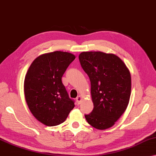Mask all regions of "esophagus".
<instances>
[{"instance_id": "esophagus-1", "label": "esophagus", "mask_w": 156, "mask_h": 156, "mask_svg": "<svg viewBox=\"0 0 156 156\" xmlns=\"http://www.w3.org/2000/svg\"><path fill=\"white\" fill-rule=\"evenodd\" d=\"M76 102H77L78 104H80L81 100H82V97H81V95H79V96L76 98Z\"/></svg>"}]
</instances>
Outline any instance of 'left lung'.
Here are the masks:
<instances>
[{
	"instance_id": "obj_1",
	"label": "left lung",
	"mask_w": 156,
	"mask_h": 156,
	"mask_svg": "<svg viewBox=\"0 0 156 156\" xmlns=\"http://www.w3.org/2000/svg\"><path fill=\"white\" fill-rule=\"evenodd\" d=\"M79 59L90 79L94 106L85 118L95 128L106 130L114 125L128 107L131 94L130 70L113 54L83 51Z\"/></svg>"
}]
</instances>
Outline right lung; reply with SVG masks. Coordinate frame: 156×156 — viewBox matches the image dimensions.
Segmentation results:
<instances>
[{
	"label": "right lung",
	"instance_id": "right-lung-1",
	"mask_svg": "<svg viewBox=\"0 0 156 156\" xmlns=\"http://www.w3.org/2000/svg\"><path fill=\"white\" fill-rule=\"evenodd\" d=\"M75 56L56 51L37 57L26 73L23 90L32 114L47 126L66 121L75 103L69 98L61 79Z\"/></svg>",
	"mask_w": 156,
	"mask_h": 156
}]
</instances>
